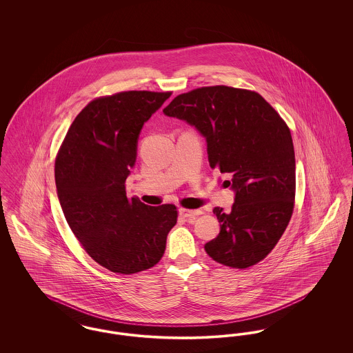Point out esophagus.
Wrapping results in <instances>:
<instances>
[{"label":"esophagus","mask_w":353,"mask_h":353,"mask_svg":"<svg viewBox=\"0 0 353 353\" xmlns=\"http://www.w3.org/2000/svg\"><path fill=\"white\" fill-rule=\"evenodd\" d=\"M180 214H181V217H184V219L193 221V219H196V217H199L200 214H202V210H190V209L181 208V209H180Z\"/></svg>","instance_id":"esophagus-1"}]
</instances>
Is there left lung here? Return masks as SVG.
Segmentation results:
<instances>
[{
  "instance_id": "left-lung-1",
  "label": "left lung",
  "mask_w": 353,
  "mask_h": 353,
  "mask_svg": "<svg viewBox=\"0 0 353 353\" xmlns=\"http://www.w3.org/2000/svg\"><path fill=\"white\" fill-rule=\"evenodd\" d=\"M163 111L205 136L210 167L229 176L223 185L234 189L232 210H213L221 232L205 252L232 269L263 261L295 205V152L285 120L258 92L229 85L177 95Z\"/></svg>"
}]
</instances>
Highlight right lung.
Segmentation results:
<instances>
[{
	"instance_id": "obj_1",
	"label": "right lung",
	"mask_w": 353,
	"mask_h": 353,
	"mask_svg": "<svg viewBox=\"0 0 353 353\" xmlns=\"http://www.w3.org/2000/svg\"><path fill=\"white\" fill-rule=\"evenodd\" d=\"M170 95L123 91L90 101L55 157V185L68 226L85 252L112 272L153 268L177 222L173 203L148 206L125 193L139 134Z\"/></svg>"
}]
</instances>
